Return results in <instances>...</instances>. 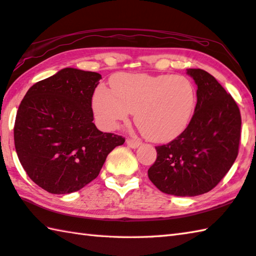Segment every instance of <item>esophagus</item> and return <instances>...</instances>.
Here are the masks:
<instances>
[{
    "label": "esophagus",
    "instance_id": "obj_1",
    "mask_svg": "<svg viewBox=\"0 0 256 256\" xmlns=\"http://www.w3.org/2000/svg\"><path fill=\"white\" fill-rule=\"evenodd\" d=\"M126 144L132 148H136L141 146V142L140 141H136V140H132V138H128L126 140Z\"/></svg>",
    "mask_w": 256,
    "mask_h": 256
}]
</instances>
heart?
<instances>
[{
  "label": "heart",
  "instance_id": "heart-1",
  "mask_svg": "<svg viewBox=\"0 0 256 256\" xmlns=\"http://www.w3.org/2000/svg\"><path fill=\"white\" fill-rule=\"evenodd\" d=\"M112 92L100 87L92 97V112L100 128L112 131L136 110V123L151 141L166 142L188 126L196 108V90L182 76L120 74Z\"/></svg>",
  "mask_w": 256,
  "mask_h": 256
}]
</instances>
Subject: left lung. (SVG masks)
<instances>
[{"label": "left lung", "mask_w": 256, "mask_h": 256, "mask_svg": "<svg viewBox=\"0 0 256 256\" xmlns=\"http://www.w3.org/2000/svg\"><path fill=\"white\" fill-rule=\"evenodd\" d=\"M197 85V104L187 128L156 146L148 179L162 192L180 197L206 194L228 172L238 154L240 113L216 78L202 69H187Z\"/></svg>", "instance_id": "1"}]
</instances>
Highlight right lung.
<instances>
[{
  "mask_svg": "<svg viewBox=\"0 0 256 256\" xmlns=\"http://www.w3.org/2000/svg\"><path fill=\"white\" fill-rule=\"evenodd\" d=\"M98 72L64 68L38 82L18 106L14 144L26 174L50 194L80 190L98 176L106 156L125 138L92 123Z\"/></svg>",
  "mask_w": 256,
  "mask_h": 256,
  "instance_id": "1",
  "label": "right lung"
}]
</instances>
